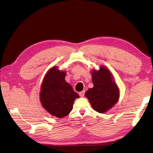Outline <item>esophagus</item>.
I'll list each match as a JSON object with an SVG mask.
<instances>
[{
	"label": "esophagus",
	"mask_w": 153,
	"mask_h": 153,
	"mask_svg": "<svg viewBox=\"0 0 153 153\" xmlns=\"http://www.w3.org/2000/svg\"><path fill=\"white\" fill-rule=\"evenodd\" d=\"M84 94H85V91H81V92H79V95L81 96V97H84Z\"/></svg>",
	"instance_id": "esophagus-1"
}]
</instances>
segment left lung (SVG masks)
I'll return each mask as SVG.
<instances>
[{
    "instance_id": "obj_1",
    "label": "left lung",
    "mask_w": 153,
    "mask_h": 153,
    "mask_svg": "<svg viewBox=\"0 0 153 153\" xmlns=\"http://www.w3.org/2000/svg\"><path fill=\"white\" fill-rule=\"evenodd\" d=\"M91 72L94 87L87 90L85 96L94 110L100 114L105 113L118 102L119 88L106 67L100 66L99 70L92 69Z\"/></svg>"
}]
</instances>
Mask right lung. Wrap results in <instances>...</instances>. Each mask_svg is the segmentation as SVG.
<instances>
[{
	"label": "right lung",
	"instance_id": "obj_1",
	"mask_svg": "<svg viewBox=\"0 0 153 153\" xmlns=\"http://www.w3.org/2000/svg\"><path fill=\"white\" fill-rule=\"evenodd\" d=\"M66 72L56 66L48 70L41 85L39 100L43 107L49 113L61 118L67 116L79 95L65 80Z\"/></svg>",
	"mask_w": 153,
	"mask_h": 153
}]
</instances>
